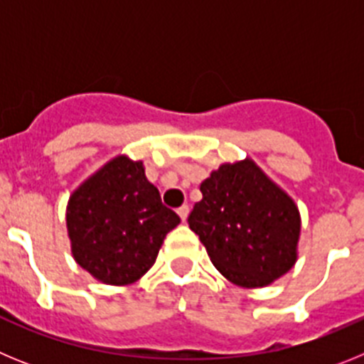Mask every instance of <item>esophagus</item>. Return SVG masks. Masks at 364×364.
<instances>
[{"label": "esophagus", "mask_w": 364, "mask_h": 364, "mask_svg": "<svg viewBox=\"0 0 364 364\" xmlns=\"http://www.w3.org/2000/svg\"><path fill=\"white\" fill-rule=\"evenodd\" d=\"M176 213H178V217L182 218V222L188 220V215H189V208L188 205H180L178 210H176Z\"/></svg>", "instance_id": "esophagus-1"}]
</instances>
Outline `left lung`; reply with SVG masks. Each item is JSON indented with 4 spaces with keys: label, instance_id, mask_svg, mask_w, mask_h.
Segmentation results:
<instances>
[{
    "label": "left lung",
    "instance_id": "8db88e82",
    "mask_svg": "<svg viewBox=\"0 0 364 364\" xmlns=\"http://www.w3.org/2000/svg\"><path fill=\"white\" fill-rule=\"evenodd\" d=\"M188 222L215 268L242 288L272 284L297 262L301 213L252 159L222 164L200 184Z\"/></svg>",
    "mask_w": 364,
    "mask_h": 364
}]
</instances>
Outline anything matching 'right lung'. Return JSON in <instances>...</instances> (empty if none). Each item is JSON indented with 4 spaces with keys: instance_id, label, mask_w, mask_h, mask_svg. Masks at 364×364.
<instances>
[{
    "instance_id": "add662e5",
    "label": "right lung",
    "mask_w": 364,
    "mask_h": 364,
    "mask_svg": "<svg viewBox=\"0 0 364 364\" xmlns=\"http://www.w3.org/2000/svg\"><path fill=\"white\" fill-rule=\"evenodd\" d=\"M74 260L96 281L133 284L154 264L180 217L162 204L142 160L118 154L83 180L67 202Z\"/></svg>"
}]
</instances>
